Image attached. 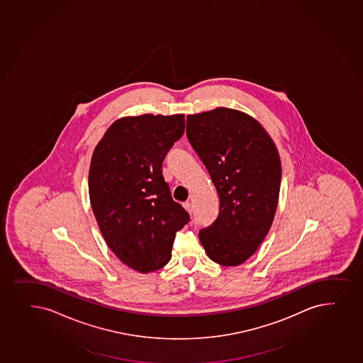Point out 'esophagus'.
Returning <instances> with one entry per match:
<instances>
[{
	"instance_id": "obj_1",
	"label": "esophagus",
	"mask_w": 363,
	"mask_h": 363,
	"mask_svg": "<svg viewBox=\"0 0 363 363\" xmlns=\"http://www.w3.org/2000/svg\"><path fill=\"white\" fill-rule=\"evenodd\" d=\"M184 208L187 210L189 213H191V211H193V208H191V204L189 203V201H186V203H184Z\"/></svg>"
}]
</instances>
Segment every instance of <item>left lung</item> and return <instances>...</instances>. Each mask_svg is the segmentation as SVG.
<instances>
[{
	"label": "left lung",
	"instance_id": "left-lung-1",
	"mask_svg": "<svg viewBox=\"0 0 363 363\" xmlns=\"http://www.w3.org/2000/svg\"><path fill=\"white\" fill-rule=\"evenodd\" d=\"M186 134L220 196V213L200 230V242L218 264H241L275 216L281 184L277 146L256 119L225 107L187 116Z\"/></svg>",
	"mask_w": 363,
	"mask_h": 363
}]
</instances>
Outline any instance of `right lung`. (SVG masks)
Listing matches in <instances>:
<instances>
[{"mask_svg": "<svg viewBox=\"0 0 363 363\" xmlns=\"http://www.w3.org/2000/svg\"><path fill=\"white\" fill-rule=\"evenodd\" d=\"M184 133V114L118 119L95 147L91 208L107 246L140 273L163 268L189 215L172 198L162 165Z\"/></svg>", "mask_w": 363, "mask_h": 363, "instance_id": "right-lung-1", "label": "right lung"}]
</instances>
